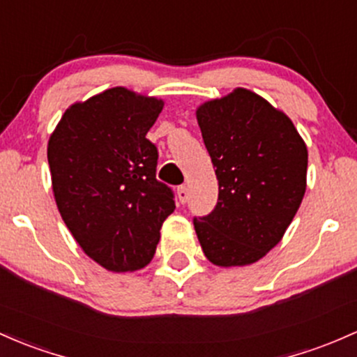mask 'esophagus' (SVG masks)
I'll list each match as a JSON object with an SVG mask.
<instances>
[{
  "label": "esophagus",
  "mask_w": 357,
  "mask_h": 357,
  "mask_svg": "<svg viewBox=\"0 0 357 357\" xmlns=\"http://www.w3.org/2000/svg\"><path fill=\"white\" fill-rule=\"evenodd\" d=\"M177 195H178V201L182 202V204H185L187 199H189V190H187L185 185H180L177 189Z\"/></svg>",
  "instance_id": "34e87169"
}]
</instances>
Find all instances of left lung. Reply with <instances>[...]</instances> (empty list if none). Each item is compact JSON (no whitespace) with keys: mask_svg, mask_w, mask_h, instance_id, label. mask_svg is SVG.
<instances>
[{"mask_svg":"<svg viewBox=\"0 0 357 357\" xmlns=\"http://www.w3.org/2000/svg\"><path fill=\"white\" fill-rule=\"evenodd\" d=\"M195 117L220 185L213 213L194 218L199 243L214 266H250L300 208L308 149L291 119L247 88L204 102Z\"/></svg>","mask_w":357,"mask_h":357,"instance_id":"1","label":"left lung"}]
</instances>
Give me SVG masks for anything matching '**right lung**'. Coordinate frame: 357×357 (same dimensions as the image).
<instances>
[{"mask_svg": "<svg viewBox=\"0 0 357 357\" xmlns=\"http://www.w3.org/2000/svg\"><path fill=\"white\" fill-rule=\"evenodd\" d=\"M163 100L124 86L73 103L49 137L61 218L83 252L107 271L151 262L174 192L156 180L158 149L146 134Z\"/></svg>", "mask_w": 357, "mask_h": 357, "instance_id": "1", "label": "right lung"}]
</instances>
